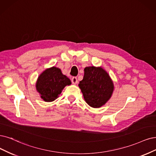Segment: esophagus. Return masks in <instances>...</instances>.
I'll list each match as a JSON object with an SVG mask.
<instances>
[{
    "label": "esophagus",
    "mask_w": 156,
    "mask_h": 156,
    "mask_svg": "<svg viewBox=\"0 0 156 156\" xmlns=\"http://www.w3.org/2000/svg\"><path fill=\"white\" fill-rule=\"evenodd\" d=\"M71 82L73 84H76L78 83V80L76 77H73L71 78Z\"/></svg>",
    "instance_id": "1"
}]
</instances>
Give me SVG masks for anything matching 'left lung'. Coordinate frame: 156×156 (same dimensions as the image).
Returning a JSON list of instances; mask_svg holds the SVG:
<instances>
[{
	"label": "left lung",
	"instance_id": "8db88e82",
	"mask_svg": "<svg viewBox=\"0 0 156 156\" xmlns=\"http://www.w3.org/2000/svg\"><path fill=\"white\" fill-rule=\"evenodd\" d=\"M78 85L85 101L94 108L105 104L114 90L112 82L107 73L101 67L94 66L84 69L83 78Z\"/></svg>",
	"mask_w": 156,
	"mask_h": 156
}]
</instances>
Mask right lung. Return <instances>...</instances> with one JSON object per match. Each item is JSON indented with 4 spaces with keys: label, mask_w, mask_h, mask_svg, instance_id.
Segmentation results:
<instances>
[{
    "label": "right lung",
    "mask_w": 156,
    "mask_h": 156,
    "mask_svg": "<svg viewBox=\"0 0 156 156\" xmlns=\"http://www.w3.org/2000/svg\"><path fill=\"white\" fill-rule=\"evenodd\" d=\"M71 84L70 79L63 75L60 69L53 67L40 75L36 87L45 101H53L59 96L66 85Z\"/></svg>",
    "instance_id": "1"
}]
</instances>
